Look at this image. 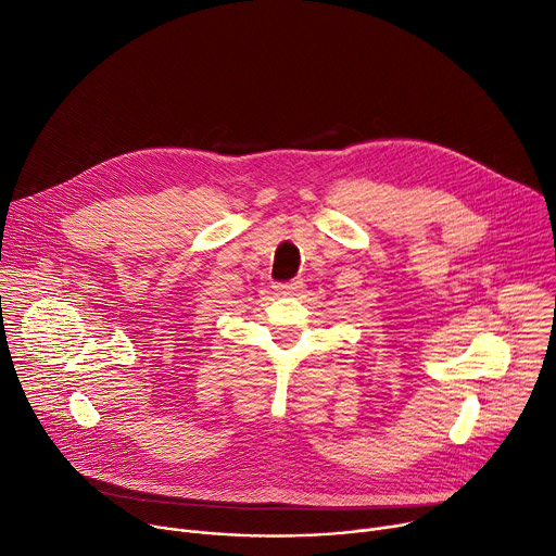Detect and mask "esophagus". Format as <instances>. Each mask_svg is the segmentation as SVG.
I'll list each match as a JSON object with an SVG mask.
<instances>
[{
  "instance_id": "34e87169",
  "label": "esophagus",
  "mask_w": 556,
  "mask_h": 556,
  "mask_svg": "<svg viewBox=\"0 0 556 556\" xmlns=\"http://www.w3.org/2000/svg\"><path fill=\"white\" fill-rule=\"evenodd\" d=\"M303 289V280H289V282H280V285H276V291L278 293H285V295H295L298 291Z\"/></svg>"
}]
</instances>
